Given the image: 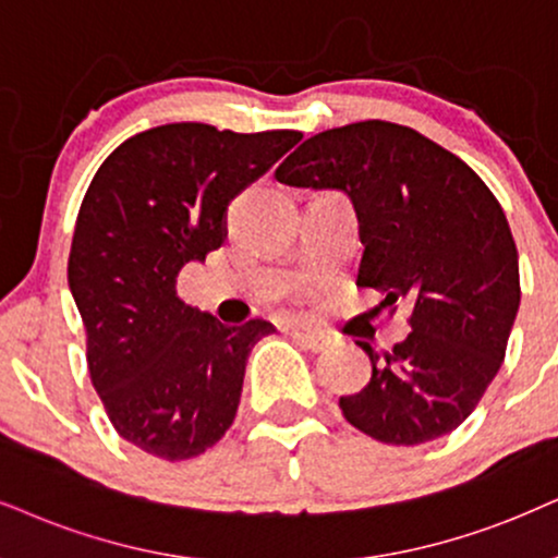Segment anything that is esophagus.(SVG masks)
I'll use <instances>...</instances> for the list:
<instances>
[{
    "label": "esophagus",
    "mask_w": 558,
    "mask_h": 558,
    "mask_svg": "<svg viewBox=\"0 0 558 558\" xmlns=\"http://www.w3.org/2000/svg\"><path fill=\"white\" fill-rule=\"evenodd\" d=\"M293 340L301 344L303 350H312V352H324L329 348V340L324 335H319V331H308V329H293L291 331Z\"/></svg>",
    "instance_id": "1"
}]
</instances>
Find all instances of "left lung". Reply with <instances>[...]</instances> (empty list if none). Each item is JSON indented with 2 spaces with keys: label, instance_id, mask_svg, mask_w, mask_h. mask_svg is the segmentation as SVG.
Listing matches in <instances>:
<instances>
[{
  "label": "left lung",
  "instance_id": "1",
  "mask_svg": "<svg viewBox=\"0 0 558 558\" xmlns=\"http://www.w3.org/2000/svg\"><path fill=\"white\" fill-rule=\"evenodd\" d=\"M283 185L342 190L361 221L357 286L412 303L404 342L368 352V386L344 420L389 446L453 433L505 361L520 306L512 231L482 178L414 129L350 123L306 138L275 169Z\"/></svg>",
  "mask_w": 558,
  "mask_h": 558
}]
</instances>
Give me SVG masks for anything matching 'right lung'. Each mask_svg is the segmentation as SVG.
Here are the masks:
<instances>
[{
	"label": "right lung",
	"mask_w": 558,
	"mask_h": 558,
	"mask_svg": "<svg viewBox=\"0 0 558 558\" xmlns=\"http://www.w3.org/2000/svg\"><path fill=\"white\" fill-rule=\"evenodd\" d=\"M301 141L167 123L123 141L92 178L69 252L87 365L123 440L187 461L236 417L246 357L270 322L227 327L178 295L180 270L227 239V208Z\"/></svg>",
	"instance_id": "1"
}]
</instances>
